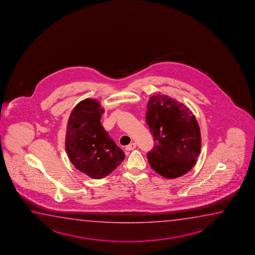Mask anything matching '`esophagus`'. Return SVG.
<instances>
[{
  "mask_svg": "<svg viewBox=\"0 0 255 255\" xmlns=\"http://www.w3.org/2000/svg\"><path fill=\"white\" fill-rule=\"evenodd\" d=\"M136 146H137V144L135 142H132L129 145H126V149L128 150V151H130V150H133V149L136 148Z\"/></svg>",
  "mask_w": 255,
  "mask_h": 255,
  "instance_id": "esophagus-1",
  "label": "esophagus"
}]
</instances>
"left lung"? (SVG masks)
Here are the masks:
<instances>
[{
	"instance_id": "8db88e82",
	"label": "left lung",
	"mask_w": 255,
	"mask_h": 255,
	"mask_svg": "<svg viewBox=\"0 0 255 255\" xmlns=\"http://www.w3.org/2000/svg\"><path fill=\"white\" fill-rule=\"evenodd\" d=\"M145 121L154 147L147 153L151 168L165 178H176L195 165L201 147L200 126L183 103L168 95L149 99Z\"/></svg>"
}]
</instances>
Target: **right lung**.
<instances>
[{"mask_svg": "<svg viewBox=\"0 0 255 255\" xmlns=\"http://www.w3.org/2000/svg\"><path fill=\"white\" fill-rule=\"evenodd\" d=\"M103 113L98 101L86 99L76 105L67 125L65 148L70 161L94 179L108 176L126 157L102 126Z\"/></svg>", "mask_w": 255, "mask_h": 255, "instance_id": "1", "label": "right lung"}]
</instances>
